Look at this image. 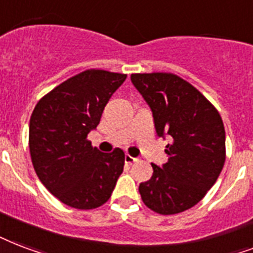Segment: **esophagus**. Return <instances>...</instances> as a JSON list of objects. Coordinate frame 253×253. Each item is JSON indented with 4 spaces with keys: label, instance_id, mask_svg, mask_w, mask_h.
<instances>
[{
    "label": "esophagus",
    "instance_id": "34e87169",
    "mask_svg": "<svg viewBox=\"0 0 253 253\" xmlns=\"http://www.w3.org/2000/svg\"><path fill=\"white\" fill-rule=\"evenodd\" d=\"M125 162H126L127 165H135V163L138 162V159L134 157H131V155H128V154H127L126 157H125Z\"/></svg>",
    "mask_w": 253,
    "mask_h": 253
}]
</instances>
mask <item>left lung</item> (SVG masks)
I'll use <instances>...</instances> for the list:
<instances>
[{"label":"left lung","mask_w":253,"mask_h":253,"mask_svg":"<svg viewBox=\"0 0 253 253\" xmlns=\"http://www.w3.org/2000/svg\"><path fill=\"white\" fill-rule=\"evenodd\" d=\"M152 111L159 136L169 135V162L152 165L139 194L150 210L175 215L203 199L225 162V131L219 111L202 92L172 73L131 74Z\"/></svg>","instance_id":"1"}]
</instances>
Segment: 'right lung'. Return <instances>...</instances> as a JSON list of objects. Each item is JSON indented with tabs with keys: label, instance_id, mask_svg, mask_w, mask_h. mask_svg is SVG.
I'll list each match as a JSON object with an SVG mask.
<instances>
[{
	"label": "right lung",
	"instance_id": "right-lung-1",
	"mask_svg": "<svg viewBox=\"0 0 253 253\" xmlns=\"http://www.w3.org/2000/svg\"><path fill=\"white\" fill-rule=\"evenodd\" d=\"M126 78L121 73L84 70L42 96L33 110L29 125L33 167L42 184L69 207H101L123 172V150L101 152L87 135Z\"/></svg>",
	"mask_w": 253,
	"mask_h": 253
}]
</instances>
